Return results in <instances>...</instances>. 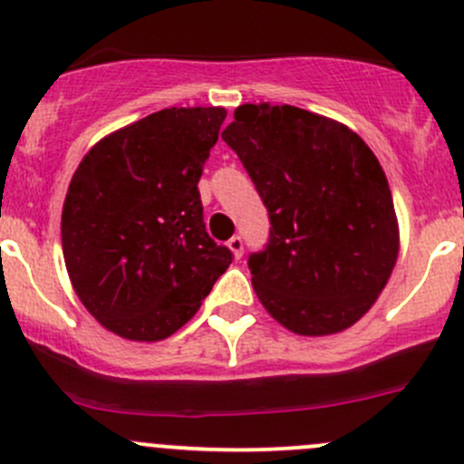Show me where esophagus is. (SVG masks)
<instances>
[{
    "instance_id": "esophagus-1",
    "label": "esophagus",
    "mask_w": 464,
    "mask_h": 464,
    "mask_svg": "<svg viewBox=\"0 0 464 464\" xmlns=\"http://www.w3.org/2000/svg\"><path fill=\"white\" fill-rule=\"evenodd\" d=\"M228 249H231L233 256H236V258L240 260L242 256H245V242H242V237L240 236H233L231 240H228Z\"/></svg>"
}]
</instances>
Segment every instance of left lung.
Segmentation results:
<instances>
[{
    "label": "left lung",
    "mask_w": 464,
    "mask_h": 464,
    "mask_svg": "<svg viewBox=\"0 0 464 464\" xmlns=\"http://www.w3.org/2000/svg\"><path fill=\"white\" fill-rule=\"evenodd\" d=\"M222 132L269 213L249 256L260 303L296 334H334L371 310L397 260L391 188L372 150L294 105H240Z\"/></svg>",
    "instance_id": "8db88e82"
}]
</instances>
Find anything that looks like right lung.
I'll return each mask as SVG.
<instances>
[{
  "label": "right lung",
  "mask_w": 464,
  "mask_h": 464,
  "mask_svg": "<svg viewBox=\"0 0 464 464\" xmlns=\"http://www.w3.org/2000/svg\"><path fill=\"white\" fill-rule=\"evenodd\" d=\"M224 107L154 111L93 145L63 208V254L82 305L114 334L159 341L188 323L231 265L204 224L199 177Z\"/></svg>",
  "instance_id": "1"
}]
</instances>
